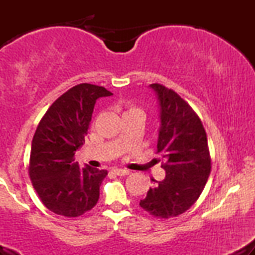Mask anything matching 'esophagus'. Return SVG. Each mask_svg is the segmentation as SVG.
<instances>
[{
  "mask_svg": "<svg viewBox=\"0 0 255 255\" xmlns=\"http://www.w3.org/2000/svg\"><path fill=\"white\" fill-rule=\"evenodd\" d=\"M111 171H113L114 174L119 175V176H126V175H129V171L126 170V169H118V168H115V169H113V170H111Z\"/></svg>",
  "mask_w": 255,
  "mask_h": 255,
  "instance_id": "34e87169",
  "label": "esophagus"
}]
</instances>
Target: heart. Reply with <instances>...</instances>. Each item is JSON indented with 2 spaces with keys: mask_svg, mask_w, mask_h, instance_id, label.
Masks as SVG:
<instances>
[{
  "mask_svg": "<svg viewBox=\"0 0 255 255\" xmlns=\"http://www.w3.org/2000/svg\"><path fill=\"white\" fill-rule=\"evenodd\" d=\"M131 113H141V114H144V113H142V110L140 109L139 107H136V105H134V104H131V103L126 104L125 114H131ZM125 114H124V115H125Z\"/></svg>",
  "mask_w": 255,
  "mask_h": 255,
  "instance_id": "1",
  "label": "heart"
}]
</instances>
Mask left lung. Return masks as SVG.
I'll use <instances>...</instances> for the list:
<instances>
[{
	"mask_svg": "<svg viewBox=\"0 0 255 255\" xmlns=\"http://www.w3.org/2000/svg\"><path fill=\"white\" fill-rule=\"evenodd\" d=\"M151 87L160 105L157 152L165 178L156 181L140 206L153 217L168 219L182 215L200 197L211 172V156L206 131L191 105L162 84Z\"/></svg>",
	"mask_w": 255,
	"mask_h": 255,
	"instance_id": "obj_1",
	"label": "left lung"
}]
</instances>
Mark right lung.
<instances>
[{
    "instance_id": "1",
    "label": "right lung",
    "mask_w": 255,
    "mask_h": 255,
    "mask_svg": "<svg viewBox=\"0 0 255 255\" xmlns=\"http://www.w3.org/2000/svg\"><path fill=\"white\" fill-rule=\"evenodd\" d=\"M111 95L103 86L79 84L58 97L38 125L28 175L40 201L56 215L79 217L97 204L108 171L79 168L74 156L85 142L96 101Z\"/></svg>"
}]
</instances>
